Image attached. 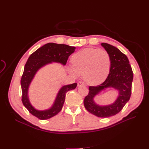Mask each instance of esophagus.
I'll return each mask as SVG.
<instances>
[{
    "label": "esophagus",
    "mask_w": 149,
    "mask_h": 149,
    "mask_svg": "<svg viewBox=\"0 0 149 149\" xmlns=\"http://www.w3.org/2000/svg\"><path fill=\"white\" fill-rule=\"evenodd\" d=\"M84 85H85V84H84V83L83 82H82V81H80V82L78 83L77 86H78V87H80V86H84Z\"/></svg>",
    "instance_id": "esophagus-1"
}]
</instances>
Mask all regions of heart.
Returning a JSON list of instances; mask_svg holds the SVG:
<instances>
[{"label":"heart","mask_w":149,"mask_h":149,"mask_svg":"<svg viewBox=\"0 0 149 149\" xmlns=\"http://www.w3.org/2000/svg\"><path fill=\"white\" fill-rule=\"evenodd\" d=\"M73 66L68 68L74 76L83 75L88 84L95 86L103 83L107 78L111 67V57L104 49L86 48L72 57Z\"/></svg>","instance_id":"obj_1"}]
</instances>
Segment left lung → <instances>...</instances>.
<instances>
[{
	"label": "left lung",
	"instance_id": "obj_1",
	"mask_svg": "<svg viewBox=\"0 0 149 149\" xmlns=\"http://www.w3.org/2000/svg\"><path fill=\"white\" fill-rule=\"evenodd\" d=\"M111 57L110 72L106 80L97 86H90L88 95L84 100L86 110L98 117L106 118L120 112L130 99L133 81V72L126 55L119 49L106 43L101 44ZM108 88H113L118 92L114 102L107 105H100L94 98Z\"/></svg>",
	"mask_w": 149,
	"mask_h": 149
}]
</instances>
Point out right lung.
I'll return each instance as SVG.
<instances>
[{
    "mask_svg": "<svg viewBox=\"0 0 149 149\" xmlns=\"http://www.w3.org/2000/svg\"><path fill=\"white\" fill-rule=\"evenodd\" d=\"M76 48L67 45L47 43L31 55L26 61L21 79L22 103L28 111L38 119L45 120L56 115L61 110L65 101L67 92L75 89L76 83L62 86L59 89L52 106L45 110H38L31 104L29 98V86L39 70L45 66L57 63L65 66L69 57L74 52Z\"/></svg>",
    "mask_w": 149,
    "mask_h": 149,
    "instance_id": "right-lung-1",
    "label": "right lung"
}]
</instances>
